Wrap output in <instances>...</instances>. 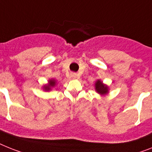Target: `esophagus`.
Returning <instances> with one entry per match:
<instances>
[{
    "mask_svg": "<svg viewBox=\"0 0 152 152\" xmlns=\"http://www.w3.org/2000/svg\"><path fill=\"white\" fill-rule=\"evenodd\" d=\"M71 77H74V78H76V77H77V74H75V73H72L71 74Z\"/></svg>",
    "mask_w": 152,
    "mask_h": 152,
    "instance_id": "1",
    "label": "esophagus"
}]
</instances>
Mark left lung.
<instances>
[{"label": "left lung", "instance_id": "left-lung-1", "mask_svg": "<svg viewBox=\"0 0 152 152\" xmlns=\"http://www.w3.org/2000/svg\"><path fill=\"white\" fill-rule=\"evenodd\" d=\"M96 90L97 91V92H99V94L102 95H104V94H106L108 92V88L106 85H102V81H100L99 80L96 81Z\"/></svg>", "mask_w": 152, "mask_h": 152}]
</instances>
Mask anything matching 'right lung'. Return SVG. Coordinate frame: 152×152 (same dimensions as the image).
Instances as JSON below:
<instances>
[{"label":"right lung","instance_id":"add662e5","mask_svg":"<svg viewBox=\"0 0 152 152\" xmlns=\"http://www.w3.org/2000/svg\"><path fill=\"white\" fill-rule=\"evenodd\" d=\"M55 85H56V82H55L54 80H50V85H46V86H44V89L46 90V91H49V90H50V88L52 87H53V86H55Z\"/></svg>","mask_w":152,"mask_h":152}]
</instances>
